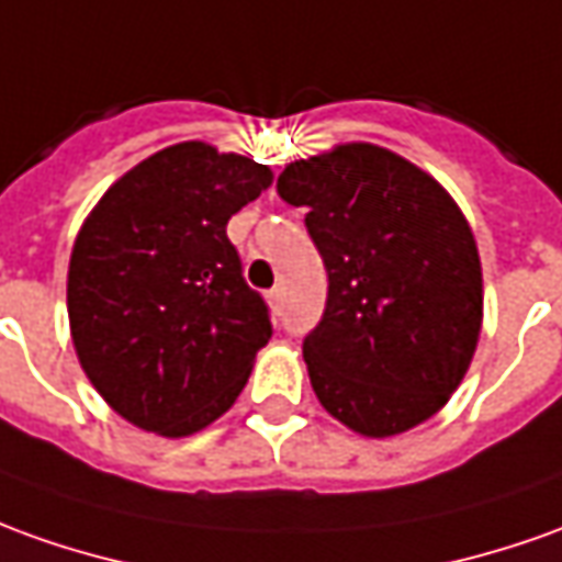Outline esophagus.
<instances>
[{"instance_id":"esophagus-1","label":"esophagus","mask_w":562,"mask_h":562,"mask_svg":"<svg viewBox=\"0 0 562 562\" xmlns=\"http://www.w3.org/2000/svg\"><path fill=\"white\" fill-rule=\"evenodd\" d=\"M281 296H284V290L281 288H272L269 293H266V300H269V305H272V308H278V305H281Z\"/></svg>"}]
</instances>
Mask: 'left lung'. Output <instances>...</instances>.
<instances>
[{
	"instance_id": "1",
	"label": "left lung",
	"mask_w": 562,
	"mask_h": 562,
	"mask_svg": "<svg viewBox=\"0 0 562 562\" xmlns=\"http://www.w3.org/2000/svg\"><path fill=\"white\" fill-rule=\"evenodd\" d=\"M278 195L305 207L330 281L303 342L321 406L379 440L431 419L462 385L483 324L481 254L459 204L376 143L290 161Z\"/></svg>"
}]
</instances>
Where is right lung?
I'll return each mask as SVG.
<instances>
[{"label":"right lung","instance_id":"right-lung-1","mask_svg":"<svg viewBox=\"0 0 562 562\" xmlns=\"http://www.w3.org/2000/svg\"><path fill=\"white\" fill-rule=\"evenodd\" d=\"M269 186V165L186 140L122 173L85 216L69 257V336L97 394L143 431L207 428L272 339L226 238L232 214Z\"/></svg>","mask_w":562,"mask_h":562}]
</instances>
